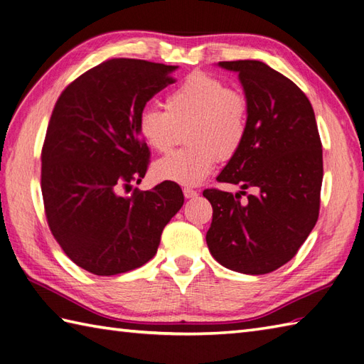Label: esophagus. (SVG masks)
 I'll return each mask as SVG.
<instances>
[{
  "label": "esophagus",
  "mask_w": 364,
  "mask_h": 364,
  "mask_svg": "<svg viewBox=\"0 0 364 364\" xmlns=\"http://www.w3.org/2000/svg\"><path fill=\"white\" fill-rule=\"evenodd\" d=\"M183 194H184V197H186V198H196L198 196V191L192 189V188H184L183 189Z\"/></svg>",
  "instance_id": "esophagus-1"
}]
</instances>
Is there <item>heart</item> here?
Returning <instances> with one entry per match:
<instances>
[{"label": "heart", "mask_w": 364, "mask_h": 364, "mask_svg": "<svg viewBox=\"0 0 364 364\" xmlns=\"http://www.w3.org/2000/svg\"><path fill=\"white\" fill-rule=\"evenodd\" d=\"M164 109L145 107L137 129L151 150L167 153L186 129L189 146L153 164V176L183 186H196L213 172L218 159L236 156L249 131V103L225 82L206 73L188 76L170 90Z\"/></svg>", "instance_id": "1"}]
</instances>
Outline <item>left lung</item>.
Listing matches in <instances>:
<instances>
[{"instance_id": "8db88e82", "label": "left lung", "mask_w": 364, "mask_h": 364, "mask_svg": "<svg viewBox=\"0 0 364 364\" xmlns=\"http://www.w3.org/2000/svg\"><path fill=\"white\" fill-rule=\"evenodd\" d=\"M249 103V131L218 181L242 191L206 189L213 222L206 244L235 272L262 275L286 264L319 215L322 144L310 100L296 84L259 60H231ZM245 188H253L247 195ZM247 195L246 202L241 195Z\"/></svg>"}]
</instances>
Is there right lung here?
Here are the masks:
<instances>
[{
	"label": "right lung",
	"instance_id": "obj_1",
	"mask_svg": "<svg viewBox=\"0 0 364 364\" xmlns=\"http://www.w3.org/2000/svg\"><path fill=\"white\" fill-rule=\"evenodd\" d=\"M176 65L109 59L68 84L54 106L42 149L46 220L60 249L95 275L144 266L184 203L181 188L141 183L150 151L137 120L146 102L175 80Z\"/></svg>",
	"mask_w": 364,
	"mask_h": 364
}]
</instances>
